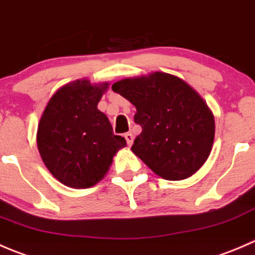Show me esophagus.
<instances>
[{"instance_id": "34e87169", "label": "esophagus", "mask_w": 255, "mask_h": 255, "mask_svg": "<svg viewBox=\"0 0 255 255\" xmlns=\"http://www.w3.org/2000/svg\"><path fill=\"white\" fill-rule=\"evenodd\" d=\"M124 136H125V138H127L128 145V146L132 145V141H133V135H132V133H131V132H127Z\"/></svg>"}]
</instances>
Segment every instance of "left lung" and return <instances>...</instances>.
<instances>
[{
    "mask_svg": "<svg viewBox=\"0 0 255 255\" xmlns=\"http://www.w3.org/2000/svg\"><path fill=\"white\" fill-rule=\"evenodd\" d=\"M112 89L135 105L133 120L142 131L131 150L156 175L183 180L206 162L214 140V118L187 83L156 72L120 80Z\"/></svg>",
    "mask_w": 255,
    "mask_h": 255,
    "instance_id": "1",
    "label": "left lung"
}]
</instances>
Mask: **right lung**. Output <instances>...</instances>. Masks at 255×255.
<instances>
[{
    "instance_id": "1",
    "label": "right lung",
    "mask_w": 255,
    "mask_h": 255,
    "mask_svg": "<svg viewBox=\"0 0 255 255\" xmlns=\"http://www.w3.org/2000/svg\"><path fill=\"white\" fill-rule=\"evenodd\" d=\"M104 85L77 80L58 90L48 103L37 131L41 157L53 176L73 188L99 182L113 156L127 145L114 135L107 115L98 110Z\"/></svg>"
}]
</instances>
